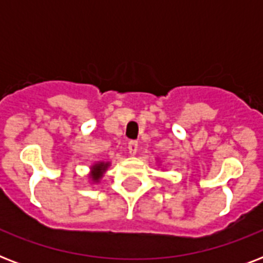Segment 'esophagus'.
<instances>
[{"mask_svg": "<svg viewBox=\"0 0 263 263\" xmlns=\"http://www.w3.org/2000/svg\"><path fill=\"white\" fill-rule=\"evenodd\" d=\"M128 152L131 156H135L136 152H138V142L136 140H131L129 143H128Z\"/></svg>", "mask_w": 263, "mask_h": 263, "instance_id": "34e87169", "label": "esophagus"}]
</instances>
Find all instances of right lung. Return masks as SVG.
Here are the masks:
<instances>
[{
	"instance_id": "obj_1",
	"label": "right lung",
	"mask_w": 263,
	"mask_h": 263,
	"mask_svg": "<svg viewBox=\"0 0 263 263\" xmlns=\"http://www.w3.org/2000/svg\"><path fill=\"white\" fill-rule=\"evenodd\" d=\"M110 166V162H105V161H98L91 166V173L88 175L91 183H99V180L102 179L107 168Z\"/></svg>"
}]
</instances>
